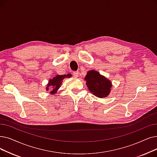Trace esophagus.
<instances>
[{"instance_id": "34e87169", "label": "esophagus", "mask_w": 157, "mask_h": 157, "mask_svg": "<svg viewBox=\"0 0 157 157\" xmlns=\"http://www.w3.org/2000/svg\"><path fill=\"white\" fill-rule=\"evenodd\" d=\"M73 76L75 78H78L79 76V72L78 71H76V72H73Z\"/></svg>"}]
</instances>
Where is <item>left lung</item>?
I'll list each match as a JSON object with an SVG mask.
<instances>
[{
    "mask_svg": "<svg viewBox=\"0 0 157 157\" xmlns=\"http://www.w3.org/2000/svg\"><path fill=\"white\" fill-rule=\"evenodd\" d=\"M84 79L88 90L95 96L103 98L110 94L112 87V81L99 72L95 70L88 71Z\"/></svg>",
    "mask_w": 157,
    "mask_h": 157,
    "instance_id": "8db88e82",
    "label": "left lung"
}]
</instances>
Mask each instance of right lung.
I'll list each match as a JSON object with an SVG mask.
<instances>
[{"mask_svg":"<svg viewBox=\"0 0 157 157\" xmlns=\"http://www.w3.org/2000/svg\"><path fill=\"white\" fill-rule=\"evenodd\" d=\"M71 77H72V75L71 74H67L65 75H55V76L53 77L52 78L49 79L48 84L47 85L45 88L46 90L49 91L51 95H54L56 94L60 86H62V83L63 79L66 78H69Z\"/></svg>","mask_w":157,"mask_h":157,"instance_id":"1","label":"right lung"}]
</instances>
